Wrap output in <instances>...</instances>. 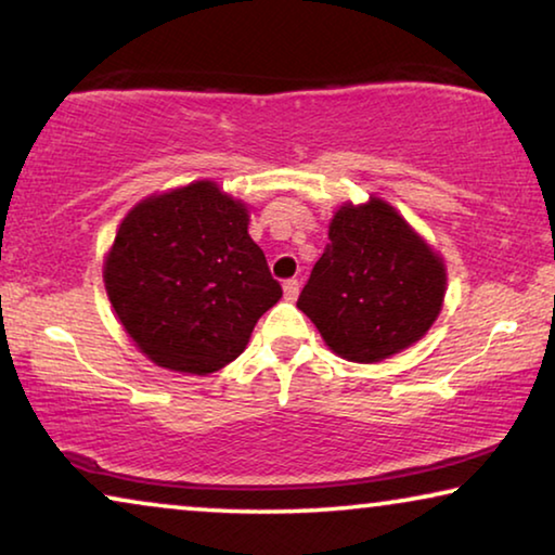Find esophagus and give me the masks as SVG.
Listing matches in <instances>:
<instances>
[{"label":"esophagus","instance_id":"obj_1","mask_svg":"<svg viewBox=\"0 0 555 555\" xmlns=\"http://www.w3.org/2000/svg\"><path fill=\"white\" fill-rule=\"evenodd\" d=\"M299 288H301V284L296 279H286L284 281V296H286V301H296V296H299Z\"/></svg>","mask_w":555,"mask_h":555}]
</instances>
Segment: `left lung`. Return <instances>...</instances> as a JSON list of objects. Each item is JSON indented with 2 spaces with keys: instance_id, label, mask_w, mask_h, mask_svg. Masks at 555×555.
Returning a JSON list of instances; mask_svg holds the SVG:
<instances>
[{
  "instance_id": "1",
  "label": "left lung",
  "mask_w": 555,
  "mask_h": 555,
  "mask_svg": "<svg viewBox=\"0 0 555 555\" xmlns=\"http://www.w3.org/2000/svg\"><path fill=\"white\" fill-rule=\"evenodd\" d=\"M443 296L441 254L391 204L369 196L336 209L296 306L336 357L376 363L421 341Z\"/></svg>"
}]
</instances>
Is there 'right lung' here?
I'll list each match as a JSON object with an SVG mask.
<instances>
[{
  "label": "right lung",
  "mask_w": 555,
  "mask_h": 555,
  "mask_svg": "<svg viewBox=\"0 0 555 555\" xmlns=\"http://www.w3.org/2000/svg\"><path fill=\"white\" fill-rule=\"evenodd\" d=\"M104 286L139 351L194 376L234 361L281 299L249 236V206L209 179L131 206L104 256Z\"/></svg>",
  "instance_id": "right-lung-1"
}]
</instances>
